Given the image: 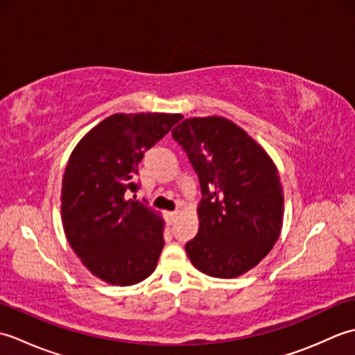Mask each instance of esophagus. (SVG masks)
I'll return each mask as SVG.
<instances>
[{
  "instance_id": "34e87169",
  "label": "esophagus",
  "mask_w": 355,
  "mask_h": 355,
  "mask_svg": "<svg viewBox=\"0 0 355 355\" xmlns=\"http://www.w3.org/2000/svg\"><path fill=\"white\" fill-rule=\"evenodd\" d=\"M177 215H178V210H172V212H168V214H166V216H168V221H169V224H172L173 221H175Z\"/></svg>"
}]
</instances>
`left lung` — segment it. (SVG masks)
<instances>
[{"instance_id":"8db88e82","label":"left lung","mask_w":355,"mask_h":355,"mask_svg":"<svg viewBox=\"0 0 355 355\" xmlns=\"http://www.w3.org/2000/svg\"><path fill=\"white\" fill-rule=\"evenodd\" d=\"M198 173L200 229L186 244L192 266L238 277L258 266L281 235L284 192L270 155L225 117H191L172 130Z\"/></svg>"}]
</instances>
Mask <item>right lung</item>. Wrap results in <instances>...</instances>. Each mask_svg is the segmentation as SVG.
I'll return each instance as SVG.
<instances>
[{"instance_id": "1", "label": "right lung", "mask_w": 355, "mask_h": 355, "mask_svg": "<svg viewBox=\"0 0 355 355\" xmlns=\"http://www.w3.org/2000/svg\"><path fill=\"white\" fill-rule=\"evenodd\" d=\"M183 119L166 112H117L73 149L62 178L65 236L82 263L111 285H134L153 275L164 239L162 216L128 198L149 148Z\"/></svg>"}]
</instances>
